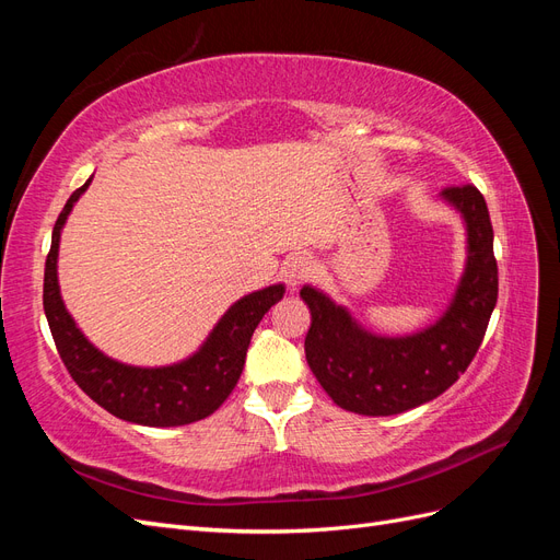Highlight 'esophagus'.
Here are the masks:
<instances>
[{
	"instance_id": "34e87169",
	"label": "esophagus",
	"mask_w": 560,
	"mask_h": 560,
	"mask_svg": "<svg viewBox=\"0 0 560 560\" xmlns=\"http://www.w3.org/2000/svg\"><path fill=\"white\" fill-rule=\"evenodd\" d=\"M313 268L315 264L308 254H294V257L284 264V278L292 287H296L313 276Z\"/></svg>"
}]
</instances>
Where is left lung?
Returning a JSON list of instances; mask_svg holds the SVG:
<instances>
[{
	"label": "left lung",
	"mask_w": 560,
	"mask_h": 560,
	"mask_svg": "<svg viewBox=\"0 0 560 560\" xmlns=\"http://www.w3.org/2000/svg\"><path fill=\"white\" fill-rule=\"evenodd\" d=\"M444 200L467 224V266L448 311L413 336L385 338L362 329L343 306L303 287L313 322L308 366L334 404L362 416H395L425 404L465 374L498 303L493 224L474 184L446 186Z\"/></svg>",
	"instance_id": "8db88e82"
}]
</instances>
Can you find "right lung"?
Instances as JSON below:
<instances>
[{"label": "right lung", "mask_w": 560, "mask_h": 560, "mask_svg": "<svg viewBox=\"0 0 560 560\" xmlns=\"http://www.w3.org/2000/svg\"><path fill=\"white\" fill-rule=\"evenodd\" d=\"M91 179L77 189L54 226V238L44 268V313L54 334L60 360L74 383L112 416L149 428H177L214 413L238 383L249 338L268 308L284 294L282 284L266 287L235 301L217 322L208 341L194 354L173 366L142 369L116 362L100 352L79 331L67 313L58 287V247L67 214Z\"/></svg>", "instance_id": "right-lung-1"}]
</instances>
